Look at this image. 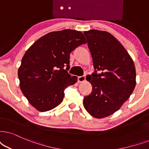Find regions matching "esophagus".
<instances>
[{"mask_svg": "<svg viewBox=\"0 0 149 149\" xmlns=\"http://www.w3.org/2000/svg\"><path fill=\"white\" fill-rule=\"evenodd\" d=\"M86 80V76L85 75H84V76H78V82H83L85 81Z\"/></svg>", "mask_w": 149, "mask_h": 149, "instance_id": "esophagus-1", "label": "esophagus"}]
</instances>
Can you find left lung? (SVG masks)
<instances>
[{
	"label": "left lung",
	"instance_id": "left-lung-1",
	"mask_svg": "<svg viewBox=\"0 0 149 149\" xmlns=\"http://www.w3.org/2000/svg\"><path fill=\"white\" fill-rule=\"evenodd\" d=\"M84 34L95 69L89 80L92 92L84 97V107L94 118H103L119 110L133 93L136 84L135 65L110 33L92 29Z\"/></svg>",
	"mask_w": 149,
	"mask_h": 149
}]
</instances>
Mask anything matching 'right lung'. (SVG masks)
Returning <instances> with one entry per match:
<instances>
[{
    "instance_id": "1",
    "label": "right lung",
    "mask_w": 149,
    "mask_h": 149,
    "mask_svg": "<svg viewBox=\"0 0 149 149\" xmlns=\"http://www.w3.org/2000/svg\"><path fill=\"white\" fill-rule=\"evenodd\" d=\"M83 33L73 29L52 31L36 41L25 52L18 71L20 89L29 102L41 112L63 102L67 86L77 82L68 71L69 56L85 44Z\"/></svg>"
}]
</instances>
